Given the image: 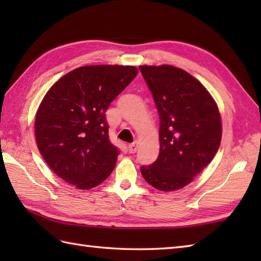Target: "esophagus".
Returning a JSON list of instances; mask_svg holds the SVG:
<instances>
[{
  "label": "esophagus",
  "instance_id": "34e87169",
  "mask_svg": "<svg viewBox=\"0 0 261 261\" xmlns=\"http://www.w3.org/2000/svg\"><path fill=\"white\" fill-rule=\"evenodd\" d=\"M138 149V142H134V143H130L129 147H127V150H129L130 153H135Z\"/></svg>",
  "mask_w": 261,
  "mask_h": 261
}]
</instances>
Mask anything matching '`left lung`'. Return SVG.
Wrapping results in <instances>:
<instances>
[{
	"label": "left lung",
	"mask_w": 261,
	"mask_h": 261,
	"mask_svg": "<svg viewBox=\"0 0 261 261\" xmlns=\"http://www.w3.org/2000/svg\"><path fill=\"white\" fill-rule=\"evenodd\" d=\"M159 114V156L140 168L159 191L188 185L212 162L222 137L213 97L187 71L170 65L139 66Z\"/></svg>",
	"instance_id": "8db88e82"
}]
</instances>
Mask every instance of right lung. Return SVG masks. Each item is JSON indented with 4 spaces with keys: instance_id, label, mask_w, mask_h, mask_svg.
Here are the masks:
<instances>
[{
    "instance_id": "1",
    "label": "right lung",
    "mask_w": 261,
    "mask_h": 261,
    "mask_svg": "<svg viewBox=\"0 0 261 261\" xmlns=\"http://www.w3.org/2000/svg\"><path fill=\"white\" fill-rule=\"evenodd\" d=\"M137 74L135 66H83L47 92L37 111L36 140L60 178L90 190L112 173L119 150L110 141L105 112Z\"/></svg>"
}]
</instances>
